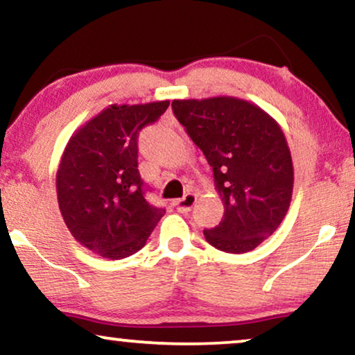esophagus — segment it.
<instances>
[{
  "instance_id": "34e87169",
  "label": "esophagus",
  "mask_w": 355,
  "mask_h": 355,
  "mask_svg": "<svg viewBox=\"0 0 355 355\" xmlns=\"http://www.w3.org/2000/svg\"><path fill=\"white\" fill-rule=\"evenodd\" d=\"M194 204H196V194H193V193L184 194L182 199H178V201H175L177 211L182 212V214H188L193 209Z\"/></svg>"
}]
</instances>
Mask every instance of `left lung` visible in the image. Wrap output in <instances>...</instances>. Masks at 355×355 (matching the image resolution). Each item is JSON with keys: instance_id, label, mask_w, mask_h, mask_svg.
Instances as JSON below:
<instances>
[{"instance_id": "8db88e82", "label": "left lung", "mask_w": 355, "mask_h": 355, "mask_svg": "<svg viewBox=\"0 0 355 355\" xmlns=\"http://www.w3.org/2000/svg\"><path fill=\"white\" fill-rule=\"evenodd\" d=\"M172 109L212 167L225 212L204 230L220 251L256 249L279 227L293 196L294 171L286 138L275 119L233 96L173 99Z\"/></svg>"}]
</instances>
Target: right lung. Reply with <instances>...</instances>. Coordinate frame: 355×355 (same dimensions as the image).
I'll return each mask as SVG.
<instances>
[{
  "label": "right lung",
  "instance_id": "1",
  "mask_svg": "<svg viewBox=\"0 0 355 355\" xmlns=\"http://www.w3.org/2000/svg\"><path fill=\"white\" fill-rule=\"evenodd\" d=\"M171 101L111 104L76 130L56 173L58 202L72 236L111 261L138 252L166 214L144 199L138 133Z\"/></svg>",
  "mask_w": 355,
  "mask_h": 355
}]
</instances>
